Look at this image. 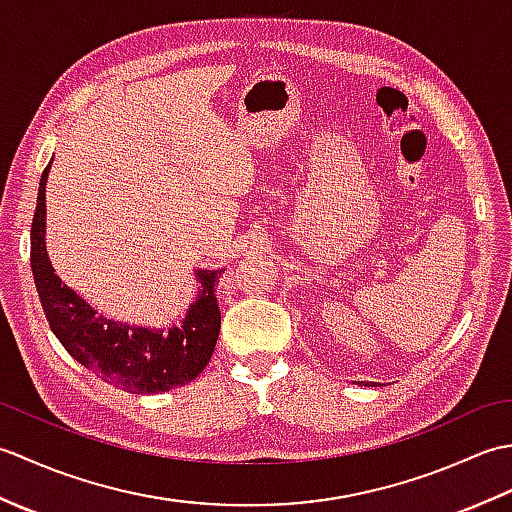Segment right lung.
Returning <instances> with one entry per match:
<instances>
[{
	"label": "right lung",
	"instance_id": "1",
	"mask_svg": "<svg viewBox=\"0 0 512 512\" xmlns=\"http://www.w3.org/2000/svg\"><path fill=\"white\" fill-rule=\"evenodd\" d=\"M43 169L30 228V266L50 330L83 367L129 394H158L198 378L211 361L220 334L215 281L224 270H195L198 297L180 325L169 330L129 325L96 312L54 273L46 248V182Z\"/></svg>",
	"mask_w": 512,
	"mask_h": 512
}]
</instances>
